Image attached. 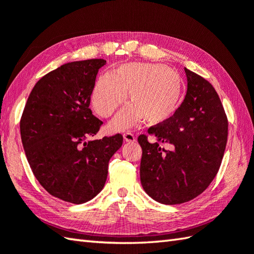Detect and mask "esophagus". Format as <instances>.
<instances>
[{"label":"esophagus","instance_id":"1","mask_svg":"<svg viewBox=\"0 0 254 254\" xmlns=\"http://www.w3.org/2000/svg\"><path fill=\"white\" fill-rule=\"evenodd\" d=\"M123 138L126 142H135V136L131 132H127L123 134Z\"/></svg>","mask_w":254,"mask_h":254}]
</instances>
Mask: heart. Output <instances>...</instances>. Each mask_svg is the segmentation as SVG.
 I'll return each instance as SVG.
<instances>
[{
	"label": "heart",
	"mask_w": 254,
	"mask_h": 254,
	"mask_svg": "<svg viewBox=\"0 0 254 254\" xmlns=\"http://www.w3.org/2000/svg\"><path fill=\"white\" fill-rule=\"evenodd\" d=\"M182 91L180 75L163 64L127 63L96 82L91 102L102 118L111 117L127 98L130 106L111 123L113 130H124L144 120L161 123L174 115Z\"/></svg>",
	"instance_id": "obj_1"
}]
</instances>
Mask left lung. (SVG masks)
I'll return each instance as SVG.
<instances>
[{
	"label": "left lung",
	"mask_w": 254,
	"mask_h": 254,
	"mask_svg": "<svg viewBox=\"0 0 254 254\" xmlns=\"http://www.w3.org/2000/svg\"><path fill=\"white\" fill-rule=\"evenodd\" d=\"M185 71V100L168 120L148 128L158 142L149 143L145 134L137 138L143 149V189L167 205L189 202L206 190L219 170L228 136V119L213 85ZM159 141L172 143L174 150L159 148Z\"/></svg>",
	"instance_id": "8db88e82"
}]
</instances>
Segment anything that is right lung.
I'll return each mask as SVG.
<instances>
[{
    "label": "right lung",
    "mask_w": 254,
    "mask_h": 254,
    "mask_svg": "<svg viewBox=\"0 0 254 254\" xmlns=\"http://www.w3.org/2000/svg\"><path fill=\"white\" fill-rule=\"evenodd\" d=\"M102 59L63 64L38 80L20 118V136L32 174L52 196L73 204L94 198L104 188L108 164L123 136H95L102 124L90 96Z\"/></svg>",
    "instance_id": "obj_1"
}]
</instances>
